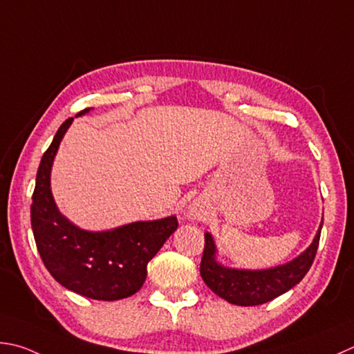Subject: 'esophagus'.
<instances>
[{
    "label": "esophagus",
    "instance_id": "obj_1",
    "mask_svg": "<svg viewBox=\"0 0 354 354\" xmlns=\"http://www.w3.org/2000/svg\"><path fill=\"white\" fill-rule=\"evenodd\" d=\"M186 214H188V218H191V220H202L203 218V212L194 205L189 206L188 211H186Z\"/></svg>",
    "mask_w": 354,
    "mask_h": 354
}]
</instances>
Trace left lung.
Returning a JSON list of instances; mask_svg holds the SVG:
<instances>
[{
	"label": "left lung",
	"mask_w": 354,
	"mask_h": 354,
	"mask_svg": "<svg viewBox=\"0 0 354 354\" xmlns=\"http://www.w3.org/2000/svg\"><path fill=\"white\" fill-rule=\"evenodd\" d=\"M322 222L311 245L296 259L265 270H243L225 266L217 260V246L209 232H205V250L200 276L208 288L226 302L240 306L262 305L291 290L305 277L316 257Z\"/></svg>",
	"instance_id": "1"
}]
</instances>
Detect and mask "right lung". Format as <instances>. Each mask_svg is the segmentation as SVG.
Here are the masks:
<instances>
[{
  "instance_id": "right-lung-1",
  "label": "right lung",
  "mask_w": 354,
  "mask_h": 354,
  "mask_svg": "<svg viewBox=\"0 0 354 354\" xmlns=\"http://www.w3.org/2000/svg\"><path fill=\"white\" fill-rule=\"evenodd\" d=\"M72 122L73 118H68L59 126L39 163L30 206L33 237L44 266L59 285L95 301H118L142 288L148 262L177 230L178 222L176 216H169L88 231L63 216L52 196L50 172Z\"/></svg>"
}]
</instances>
